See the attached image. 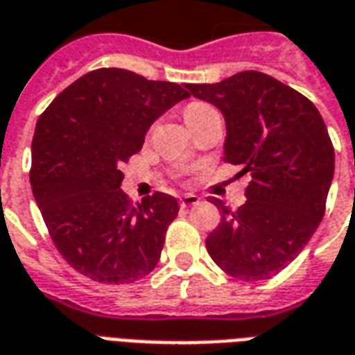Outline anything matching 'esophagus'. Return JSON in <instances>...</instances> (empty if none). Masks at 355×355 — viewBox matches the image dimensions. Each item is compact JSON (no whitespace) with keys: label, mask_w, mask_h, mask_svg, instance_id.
<instances>
[{"label":"esophagus","mask_w":355,"mask_h":355,"mask_svg":"<svg viewBox=\"0 0 355 355\" xmlns=\"http://www.w3.org/2000/svg\"><path fill=\"white\" fill-rule=\"evenodd\" d=\"M198 202H200V198L194 196V194H185V196L180 198V205L183 209H185V207H192V205H196Z\"/></svg>","instance_id":"1"}]
</instances>
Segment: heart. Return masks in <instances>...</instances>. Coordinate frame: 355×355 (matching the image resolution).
<instances>
[{
  "label": "heart",
  "instance_id": "1",
  "mask_svg": "<svg viewBox=\"0 0 355 355\" xmlns=\"http://www.w3.org/2000/svg\"><path fill=\"white\" fill-rule=\"evenodd\" d=\"M211 109H213V107L207 105V103H202V101H194V103H191V105L185 109V120L189 123L194 122L198 116H202L203 112L211 111Z\"/></svg>",
  "mask_w": 355,
  "mask_h": 355
}]
</instances>
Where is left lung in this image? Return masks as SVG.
Listing matches in <instances>:
<instances>
[{
  "label": "left lung",
  "mask_w": 355,
  "mask_h": 355,
  "mask_svg": "<svg viewBox=\"0 0 355 355\" xmlns=\"http://www.w3.org/2000/svg\"><path fill=\"white\" fill-rule=\"evenodd\" d=\"M185 87L220 109L224 161L252 175L237 211L211 200L222 218L205 239L209 255L243 282L276 276L309 243L326 211L335 161L326 123L311 100L255 70Z\"/></svg>",
  "instance_id": "left-lung-1"
}]
</instances>
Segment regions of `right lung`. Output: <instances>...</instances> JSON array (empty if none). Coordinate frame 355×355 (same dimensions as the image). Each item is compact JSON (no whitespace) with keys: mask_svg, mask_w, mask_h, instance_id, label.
<instances>
[{"mask_svg":"<svg viewBox=\"0 0 355 355\" xmlns=\"http://www.w3.org/2000/svg\"><path fill=\"white\" fill-rule=\"evenodd\" d=\"M189 96L185 85L98 68L40 114L31 144L33 194L49 237L79 274L122 285L155 268L180 207L163 192L131 202L120 189V164L140 152L153 120Z\"/></svg>","mask_w":355,"mask_h":355,"instance_id":"1","label":"right lung"}]
</instances>
